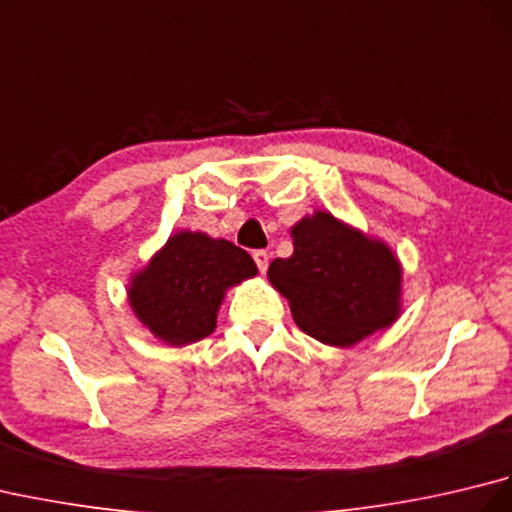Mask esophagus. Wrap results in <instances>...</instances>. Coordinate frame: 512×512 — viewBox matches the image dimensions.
I'll use <instances>...</instances> for the list:
<instances>
[{
    "label": "esophagus",
    "instance_id": "esophagus-1",
    "mask_svg": "<svg viewBox=\"0 0 512 512\" xmlns=\"http://www.w3.org/2000/svg\"><path fill=\"white\" fill-rule=\"evenodd\" d=\"M253 259H255V264L259 268V273H266V270H268V259H270L266 250H255Z\"/></svg>",
    "mask_w": 512,
    "mask_h": 512
}]
</instances>
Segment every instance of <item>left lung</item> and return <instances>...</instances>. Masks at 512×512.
<instances>
[{
    "instance_id": "8db88e82",
    "label": "left lung",
    "mask_w": 512,
    "mask_h": 512,
    "mask_svg": "<svg viewBox=\"0 0 512 512\" xmlns=\"http://www.w3.org/2000/svg\"><path fill=\"white\" fill-rule=\"evenodd\" d=\"M292 255L275 259L268 281L288 299L299 328L325 345L352 347L396 323L402 312V264L383 239L330 211L290 228Z\"/></svg>"
}]
</instances>
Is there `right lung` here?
<instances>
[{
    "instance_id": "add662e5",
    "label": "right lung",
    "mask_w": 512,
    "mask_h": 512,
    "mask_svg": "<svg viewBox=\"0 0 512 512\" xmlns=\"http://www.w3.org/2000/svg\"><path fill=\"white\" fill-rule=\"evenodd\" d=\"M255 275L257 266L246 250L182 228L132 273L127 301L158 341L184 347L215 330L226 292Z\"/></svg>"
}]
</instances>
